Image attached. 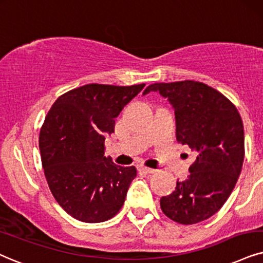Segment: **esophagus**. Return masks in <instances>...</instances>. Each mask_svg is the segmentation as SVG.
<instances>
[{"label": "esophagus", "instance_id": "1", "mask_svg": "<svg viewBox=\"0 0 263 263\" xmlns=\"http://www.w3.org/2000/svg\"><path fill=\"white\" fill-rule=\"evenodd\" d=\"M139 170L145 172V174H154V172H156L155 168L147 167V166H141V167H139Z\"/></svg>", "mask_w": 263, "mask_h": 263}]
</instances>
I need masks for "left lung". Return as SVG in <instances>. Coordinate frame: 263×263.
I'll return each instance as SVG.
<instances>
[{"label":"left lung","mask_w":263,"mask_h":263,"mask_svg":"<svg viewBox=\"0 0 263 263\" xmlns=\"http://www.w3.org/2000/svg\"><path fill=\"white\" fill-rule=\"evenodd\" d=\"M175 109L176 138L197 153L188 178L160 199L164 214L181 224L215 215L233 192L244 161V127L235 105L221 92L193 80L149 85Z\"/></svg>","instance_id":"obj_1"}]
</instances>
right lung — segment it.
Returning a JSON list of instances; mask_svg holds the SVG:
<instances>
[{"mask_svg": "<svg viewBox=\"0 0 263 263\" xmlns=\"http://www.w3.org/2000/svg\"><path fill=\"white\" fill-rule=\"evenodd\" d=\"M144 86L85 85L62 95L49 109L39 138L43 171L53 197L76 220L108 221L124 205L137 171L105 158L104 141Z\"/></svg>", "mask_w": 263, "mask_h": 263, "instance_id": "add662e5", "label": "right lung"}]
</instances>
